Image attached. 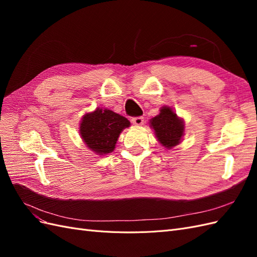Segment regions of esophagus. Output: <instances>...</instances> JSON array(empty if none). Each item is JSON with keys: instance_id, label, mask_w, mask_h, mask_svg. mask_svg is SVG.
Returning <instances> with one entry per match:
<instances>
[{"instance_id": "1", "label": "esophagus", "mask_w": 257, "mask_h": 257, "mask_svg": "<svg viewBox=\"0 0 257 257\" xmlns=\"http://www.w3.org/2000/svg\"><path fill=\"white\" fill-rule=\"evenodd\" d=\"M132 123L135 124V125H143L144 118L143 116H135V118L132 119Z\"/></svg>"}]
</instances>
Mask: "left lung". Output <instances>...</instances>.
<instances>
[{
  "label": "left lung",
  "mask_w": 257,
  "mask_h": 257,
  "mask_svg": "<svg viewBox=\"0 0 257 257\" xmlns=\"http://www.w3.org/2000/svg\"><path fill=\"white\" fill-rule=\"evenodd\" d=\"M149 124L159 143L166 149L178 146L184 136V120L169 106L161 107L160 113L152 118Z\"/></svg>",
  "instance_id": "1"
}]
</instances>
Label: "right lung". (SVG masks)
Returning <instances> with one entry per match:
<instances>
[{
	"label": "right lung",
	"instance_id": "1",
	"mask_svg": "<svg viewBox=\"0 0 257 257\" xmlns=\"http://www.w3.org/2000/svg\"><path fill=\"white\" fill-rule=\"evenodd\" d=\"M130 125L131 122L123 115L107 108H96L83 114L79 134L91 151L105 155L114 150L121 132Z\"/></svg>",
	"mask_w": 257,
	"mask_h": 257
}]
</instances>
